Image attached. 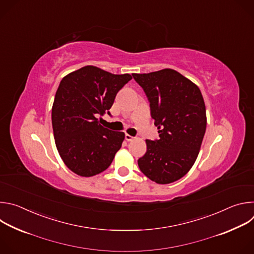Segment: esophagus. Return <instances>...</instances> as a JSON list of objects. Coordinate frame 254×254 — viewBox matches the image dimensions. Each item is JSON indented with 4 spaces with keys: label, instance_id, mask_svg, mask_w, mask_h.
<instances>
[{
    "label": "esophagus",
    "instance_id": "esophagus-1",
    "mask_svg": "<svg viewBox=\"0 0 254 254\" xmlns=\"http://www.w3.org/2000/svg\"><path fill=\"white\" fill-rule=\"evenodd\" d=\"M125 137H126V139H127V140H128V141H129V140H132V139L134 138L133 136H131V135H129V134H127V133H126Z\"/></svg>",
    "mask_w": 254,
    "mask_h": 254
}]
</instances>
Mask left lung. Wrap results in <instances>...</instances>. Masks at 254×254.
<instances>
[{"label":"left lung","mask_w":254,"mask_h":254,"mask_svg":"<svg viewBox=\"0 0 254 254\" xmlns=\"http://www.w3.org/2000/svg\"><path fill=\"white\" fill-rule=\"evenodd\" d=\"M150 102L159 139H147L137 160L141 173L158 184L184 177L194 165L206 130V108L199 87L173 69L132 73Z\"/></svg>","instance_id":"left-lung-1"}]
</instances>
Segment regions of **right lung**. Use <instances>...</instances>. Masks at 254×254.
Segmentation results:
<instances>
[{
  "label": "right lung",
  "instance_id": "right-lung-1",
  "mask_svg": "<svg viewBox=\"0 0 254 254\" xmlns=\"http://www.w3.org/2000/svg\"><path fill=\"white\" fill-rule=\"evenodd\" d=\"M131 79L85 66L60 82L52 106V127L64 164L82 177L97 175L111 166L125 133L103 127L98 118L110 113L117 93Z\"/></svg>",
  "mask_w": 254,
  "mask_h": 254
}]
</instances>
